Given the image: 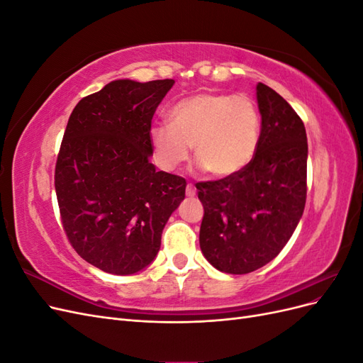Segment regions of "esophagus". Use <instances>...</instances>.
Instances as JSON below:
<instances>
[{"label": "esophagus", "mask_w": 363, "mask_h": 363, "mask_svg": "<svg viewBox=\"0 0 363 363\" xmlns=\"http://www.w3.org/2000/svg\"><path fill=\"white\" fill-rule=\"evenodd\" d=\"M195 194H196V189H195L194 184H188V186H186V195H188V196H194Z\"/></svg>", "instance_id": "34e87169"}]
</instances>
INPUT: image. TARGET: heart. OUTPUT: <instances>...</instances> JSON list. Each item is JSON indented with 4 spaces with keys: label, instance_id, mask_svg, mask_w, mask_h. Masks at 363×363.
<instances>
[{
    "label": "heart",
    "instance_id": "b5f03b06",
    "mask_svg": "<svg viewBox=\"0 0 363 363\" xmlns=\"http://www.w3.org/2000/svg\"><path fill=\"white\" fill-rule=\"evenodd\" d=\"M262 133L259 108L247 95L196 94L174 104L169 123L150 130L155 160L172 171L189 157L215 177H230L255 160Z\"/></svg>",
    "mask_w": 363,
    "mask_h": 363
}]
</instances>
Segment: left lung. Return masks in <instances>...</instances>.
<instances>
[{"label": "left lung", "instance_id": "8db88e82", "mask_svg": "<svg viewBox=\"0 0 363 363\" xmlns=\"http://www.w3.org/2000/svg\"><path fill=\"white\" fill-rule=\"evenodd\" d=\"M262 116L257 155L230 177L196 183L204 207L200 247L216 269L248 274L288 244L306 204L307 136L301 118L267 84L256 87Z\"/></svg>", "mask_w": 363, "mask_h": 363}]
</instances>
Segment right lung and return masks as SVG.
<instances>
[{"label":"right lung","instance_id":"right-lung-1","mask_svg":"<svg viewBox=\"0 0 363 363\" xmlns=\"http://www.w3.org/2000/svg\"><path fill=\"white\" fill-rule=\"evenodd\" d=\"M174 80H115L74 107L56 163L71 245L91 265L130 276L156 259L186 180L150 162L151 119Z\"/></svg>","mask_w":363,"mask_h":363}]
</instances>
